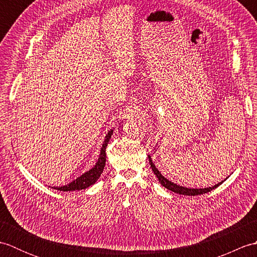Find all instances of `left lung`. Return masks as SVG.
I'll return each instance as SVG.
<instances>
[{
  "label": "left lung",
  "instance_id": "8db88e82",
  "mask_svg": "<svg viewBox=\"0 0 257 257\" xmlns=\"http://www.w3.org/2000/svg\"><path fill=\"white\" fill-rule=\"evenodd\" d=\"M149 158V163H150V167L152 169V171H154V173L156 174V177L158 178V180H159V182L163 185V187L167 188L168 190L172 191V192L174 193H179V194H183V195H199V194H204V193H207L210 192V191L214 190L215 188L219 187L220 184H222V182L217 183L215 185H213V187H210V188H204V189H189V188H185V187H181V185H178L177 183H173L171 181H169V180L167 178H165L162 176V174L159 172V170L156 168V166L154 165V162H152L151 160V157L148 156Z\"/></svg>",
  "mask_w": 257,
  "mask_h": 257
}]
</instances>
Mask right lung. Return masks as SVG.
Returning <instances> with one entry per match:
<instances>
[{
  "label": "right lung",
  "mask_w": 257,
  "mask_h": 257,
  "mask_svg": "<svg viewBox=\"0 0 257 257\" xmlns=\"http://www.w3.org/2000/svg\"><path fill=\"white\" fill-rule=\"evenodd\" d=\"M113 133V129H111L106 135L105 141H103L102 147L100 149V155L98 160L96 162V165L94 166V168H91L89 171L85 172L84 174H81L80 177H78L76 180H74L73 182H70L69 184L63 185V187H53V189L55 190H59V191H75V190H83L90 187V185L95 184V182L99 179L100 174L103 171V168H105L106 165V148L107 145L109 143V140L111 138V135Z\"/></svg>",
  "instance_id": "obj_1"
}]
</instances>
